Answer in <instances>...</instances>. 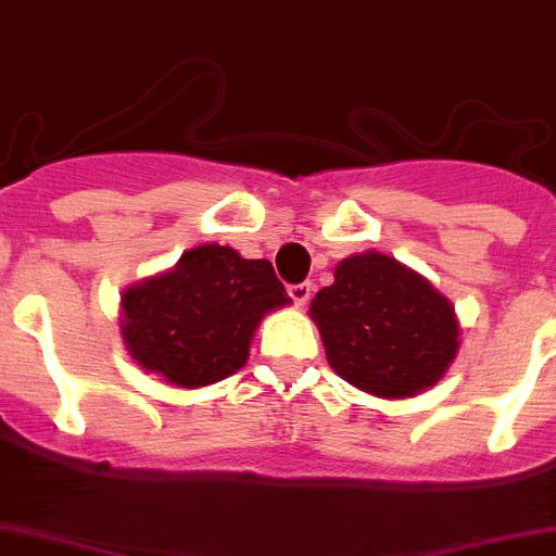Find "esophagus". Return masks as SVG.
<instances>
[{
	"mask_svg": "<svg viewBox=\"0 0 556 556\" xmlns=\"http://www.w3.org/2000/svg\"><path fill=\"white\" fill-rule=\"evenodd\" d=\"M288 295L293 299L299 307H304V304L309 302V295H313V285L309 282H299V285H290L288 288Z\"/></svg>",
	"mask_w": 556,
	"mask_h": 556,
	"instance_id": "1",
	"label": "esophagus"
}]
</instances>
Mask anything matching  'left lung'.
<instances>
[{"instance_id":"left-lung-1","label":"left lung","mask_w":556,"mask_h":556,"mask_svg":"<svg viewBox=\"0 0 556 556\" xmlns=\"http://www.w3.org/2000/svg\"><path fill=\"white\" fill-rule=\"evenodd\" d=\"M331 370L362 392L412 397L458 354L453 304L417 271L381 252L351 254L309 304Z\"/></svg>"}]
</instances>
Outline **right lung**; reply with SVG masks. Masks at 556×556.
<instances>
[{
  "label": "right lung",
  "mask_w": 556,
  "mask_h": 556,
  "mask_svg": "<svg viewBox=\"0 0 556 556\" xmlns=\"http://www.w3.org/2000/svg\"><path fill=\"white\" fill-rule=\"evenodd\" d=\"M288 302L271 263L202 243L123 293L121 331L144 372L197 389L241 370L263 315Z\"/></svg>",
  "instance_id": "right-lung-1"
}]
</instances>
